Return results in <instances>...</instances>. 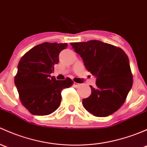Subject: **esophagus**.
<instances>
[{"mask_svg": "<svg viewBox=\"0 0 147 147\" xmlns=\"http://www.w3.org/2000/svg\"><path fill=\"white\" fill-rule=\"evenodd\" d=\"M74 86H75V87H79V86H80V84H79V83H77V82H74Z\"/></svg>", "mask_w": 147, "mask_h": 147, "instance_id": "esophagus-1", "label": "esophagus"}]
</instances>
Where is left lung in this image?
Here are the masks:
<instances>
[{
  "mask_svg": "<svg viewBox=\"0 0 147 147\" xmlns=\"http://www.w3.org/2000/svg\"><path fill=\"white\" fill-rule=\"evenodd\" d=\"M86 69L96 78L92 94L83 98L84 109L96 117H106L125 101L133 83L129 61L120 48L97 40L70 43Z\"/></svg>",
  "mask_w": 147,
  "mask_h": 147,
  "instance_id": "obj_1",
  "label": "left lung"
}]
</instances>
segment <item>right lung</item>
<instances>
[{
  "mask_svg": "<svg viewBox=\"0 0 147 147\" xmlns=\"http://www.w3.org/2000/svg\"><path fill=\"white\" fill-rule=\"evenodd\" d=\"M67 44L45 42L24 54L18 63L15 84L22 104L33 115H47L58 109L61 91L73 84L70 78L56 80L52 78L59 53Z\"/></svg>",
  "mask_w": 147,
  "mask_h": 147,
  "instance_id": "right-lung-1",
  "label": "right lung"
}]
</instances>
